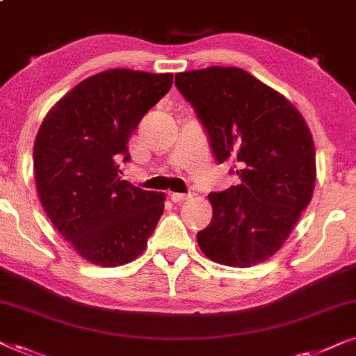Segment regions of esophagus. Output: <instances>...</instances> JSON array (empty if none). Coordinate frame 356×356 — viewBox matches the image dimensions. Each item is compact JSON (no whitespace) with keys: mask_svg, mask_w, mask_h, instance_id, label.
<instances>
[{"mask_svg":"<svg viewBox=\"0 0 356 356\" xmlns=\"http://www.w3.org/2000/svg\"><path fill=\"white\" fill-rule=\"evenodd\" d=\"M191 196H193L191 193H172V201L173 202H183V201H188V199Z\"/></svg>","mask_w":356,"mask_h":356,"instance_id":"esophagus-1","label":"esophagus"}]
</instances>
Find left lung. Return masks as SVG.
Masks as SVG:
<instances>
[{"label":"left lung","instance_id":"8db88e82","mask_svg":"<svg viewBox=\"0 0 356 356\" xmlns=\"http://www.w3.org/2000/svg\"><path fill=\"white\" fill-rule=\"evenodd\" d=\"M175 84L206 126L218 163L241 183L211 193L213 216L197 233L209 259L251 267L274 256L313 197V134L291 102L235 66L178 72Z\"/></svg>","mask_w":356,"mask_h":356}]
</instances>
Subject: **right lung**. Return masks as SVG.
<instances>
[{"label":"right lung","instance_id":"1","mask_svg":"<svg viewBox=\"0 0 356 356\" xmlns=\"http://www.w3.org/2000/svg\"><path fill=\"white\" fill-rule=\"evenodd\" d=\"M173 84V74L106 70L51 106L33 144V177L43 209L77 254L100 267L143 254L163 213L165 193L120 177L128 140Z\"/></svg>","mask_w":356,"mask_h":356}]
</instances>
